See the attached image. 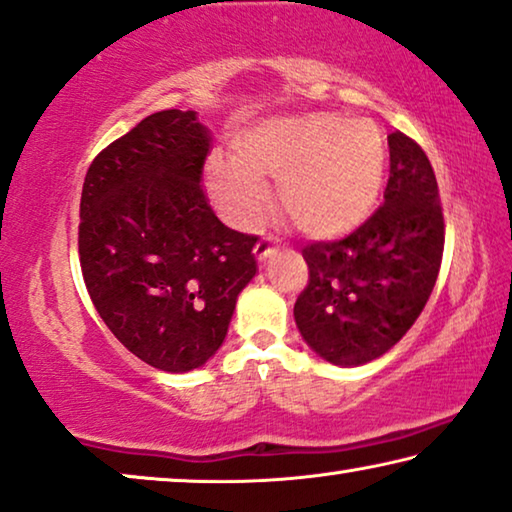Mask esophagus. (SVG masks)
Listing matches in <instances>:
<instances>
[{"instance_id":"1","label":"esophagus","mask_w":512,"mask_h":512,"mask_svg":"<svg viewBox=\"0 0 512 512\" xmlns=\"http://www.w3.org/2000/svg\"><path fill=\"white\" fill-rule=\"evenodd\" d=\"M273 253H276V241H273V239H262V241H257V246H255V257L259 259V262H266V259H269Z\"/></svg>"}]
</instances>
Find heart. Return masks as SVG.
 <instances>
[{"instance_id": "1", "label": "heart", "mask_w": 512, "mask_h": 512, "mask_svg": "<svg viewBox=\"0 0 512 512\" xmlns=\"http://www.w3.org/2000/svg\"><path fill=\"white\" fill-rule=\"evenodd\" d=\"M385 164L387 141L376 122L313 113L264 120L241 132L232 157H208L206 181L218 204L241 222L259 218L264 181H278L287 220L313 239H334L369 218Z\"/></svg>"}]
</instances>
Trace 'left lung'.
I'll return each mask as SVG.
<instances>
[{"mask_svg":"<svg viewBox=\"0 0 512 512\" xmlns=\"http://www.w3.org/2000/svg\"><path fill=\"white\" fill-rule=\"evenodd\" d=\"M385 201L341 241L304 248L308 285L294 322L315 355L336 366L383 357L420 318L443 257V211L434 169L406 134L387 136Z\"/></svg>","mask_w":512,"mask_h":512,"instance_id":"1","label":"left lung"}]
</instances>
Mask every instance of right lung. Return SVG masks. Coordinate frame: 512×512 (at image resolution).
<instances>
[{
  "label": "right lung",
  "instance_id": "1",
  "mask_svg": "<svg viewBox=\"0 0 512 512\" xmlns=\"http://www.w3.org/2000/svg\"><path fill=\"white\" fill-rule=\"evenodd\" d=\"M211 143L194 111L153 113L83 183L78 253L92 304L132 355L167 373L218 352L257 273V236L222 225L201 190Z\"/></svg>",
  "mask_w": 512,
  "mask_h": 512
}]
</instances>
